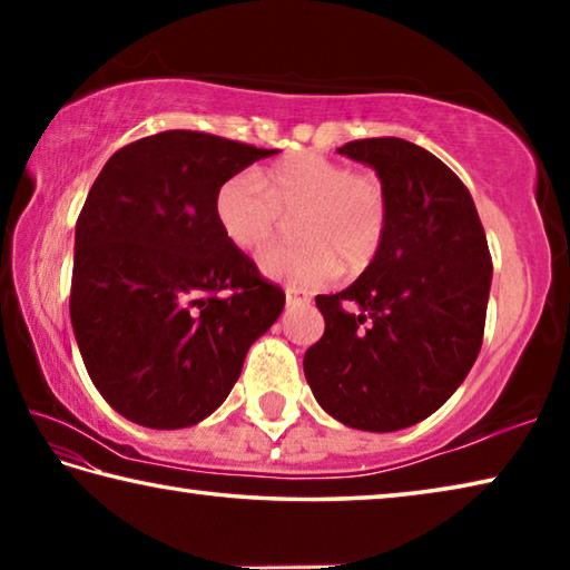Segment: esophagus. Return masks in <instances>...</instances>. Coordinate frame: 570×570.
Instances as JSON below:
<instances>
[{
    "label": "esophagus",
    "mask_w": 570,
    "mask_h": 570,
    "mask_svg": "<svg viewBox=\"0 0 570 570\" xmlns=\"http://www.w3.org/2000/svg\"><path fill=\"white\" fill-rule=\"evenodd\" d=\"M284 294H286V306H292V304H306V302H308V296L298 292V288H294V286H286Z\"/></svg>",
    "instance_id": "esophagus-1"
}]
</instances>
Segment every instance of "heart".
<instances>
[{
	"mask_svg": "<svg viewBox=\"0 0 570 570\" xmlns=\"http://www.w3.org/2000/svg\"><path fill=\"white\" fill-rule=\"evenodd\" d=\"M214 216L238 250H258L274 238L278 218H294L296 244L258 256L268 278L304 288L340 274H360L387 236L390 204L380 178L364 176L320 153H292L254 176H234L216 190Z\"/></svg>",
	"mask_w": 570,
	"mask_h": 570,
	"instance_id": "b5f03b06",
	"label": "heart"
}]
</instances>
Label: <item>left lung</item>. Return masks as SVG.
I'll return each mask as SVG.
<instances>
[{
  "instance_id": "left-lung-1",
  "label": "left lung",
  "mask_w": 570,
  "mask_h": 570,
  "mask_svg": "<svg viewBox=\"0 0 570 570\" xmlns=\"http://www.w3.org/2000/svg\"><path fill=\"white\" fill-rule=\"evenodd\" d=\"M336 153L377 173L390 224L352 286L316 296L324 336L306 350L304 374L346 428L404 430L440 410L478 360L493 278L488 238L468 188L430 150L366 138Z\"/></svg>"
}]
</instances>
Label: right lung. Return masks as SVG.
I'll use <instances>...</instances> for the list:
<instances>
[{"label": "right lung", "mask_w": 570, "mask_h": 570, "mask_svg": "<svg viewBox=\"0 0 570 570\" xmlns=\"http://www.w3.org/2000/svg\"><path fill=\"white\" fill-rule=\"evenodd\" d=\"M193 130L105 163L75 226L70 320L85 370L125 420L190 428L214 414L286 296L220 234L216 190L274 156Z\"/></svg>", "instance_id": "1"}]
</instances>
